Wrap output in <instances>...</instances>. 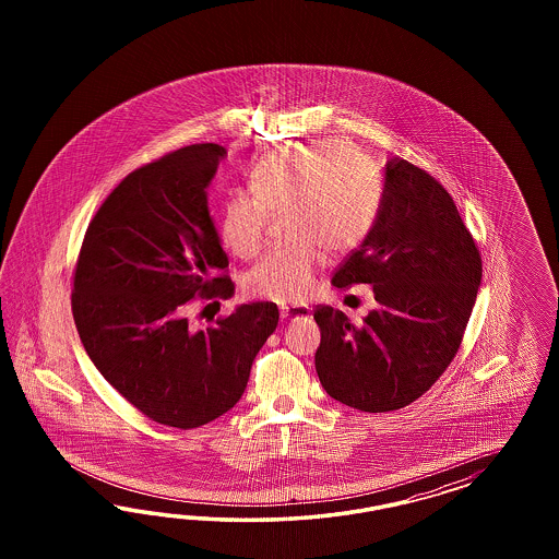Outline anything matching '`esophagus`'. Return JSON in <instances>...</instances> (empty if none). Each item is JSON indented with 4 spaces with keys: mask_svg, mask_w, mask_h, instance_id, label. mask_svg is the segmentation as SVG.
Instances as JSON below:
<instances>
[{
    "mask_svg": "<svg viewBox=\"0 0 559 559\" xmlns=\"http://www.w3.org/2000/svg\"><path fill=\"white\" fill-rule=\"evenodd\" d=\"M311 316L309 305H283L281 307V318L285 322H295V320H307Z\"/></svg>",
    "mask_w": 559,
    "mask_h": 559,
    "instance_id": "obj_1",
    "label": "esophagus"
}]
</instances>
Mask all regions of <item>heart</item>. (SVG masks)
Listing matches in <instances>:
<instances>
[{
	"mask_svg": "<svg viewBox=\"0 0 559 559\" xmlns=\"http://www.w3.org/2000/svg\"><path fill=\"white\" fill-rule=\"evenodd\" d=\"M250 192H237L221 211L223 243L254 258L266 241L272 215L285 213L297 239L264 255L246 278L252 297L274 304L305 299L322 269L323 250L342 255L358 248L381 211V185L371 166L336 139L285 145L264 153L248 174Z\"/></svg>",
	"mask_w": 559,
	"mask_h": 559,
	"instance_id": "1",
	"label": "heart"
}]
</instances>
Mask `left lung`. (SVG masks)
<instances>
[{"mask_svg":"<svg viewBox=\"0 0 559 559\" xmlns=\"http://www.w3.org/2000/svg\"><path fill=\"white\" fill-rule=\"evenodd\" d=\"M479 281L481 255L451 194L426 169L388 162L377 223L332 278L372 285L379 307L360 325L316 307L323 390L372 414L416 402L457 355Z\"/></svg>","mask_w":559,"mask_h":559,"instance_id":"left-lung-1","label":"left lung"}]
</instances>
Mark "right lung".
<instances>
[{
    "instance_id": "right-lung-1",
    "label": "right lung",
    "mask_w": 559,
    "mask_h": 559,
    "mask_svg": "<svg viewBox=\"0 0 559 559\" xmlns=\"http://www.w3.org/2000/svg\"><path fill=\"white\" fill-rule=\"evenodd\" d=\"M225 155L197 143L131 171L90 221L73 272V322L96 369L143 416L180 430L236 406L278 323L276 304L258 301L188 325L194 301L234 295L204 192Z\"/></svg>"
}]
</instances>
